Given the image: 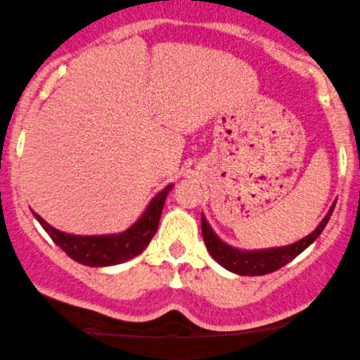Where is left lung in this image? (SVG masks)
Returning a JSON list of instances; mask_svg holds the SVG:
<instances>
[{
  "mask_svg": "<svg viewBox=\"0 0 360 360\" xmlns=\"http://www.w3.org/2000/svg\"><path fill=\"white\" fill-rule=\"evenodd\" d=\"M335 209V202L323 217L321 223L316 226L313 233L308 236L301 238L296 243L288 246H276V248H264V250H241L236 246L224 243L207 223L205 216L202 214V236H204V243L207 252L219 265H223L229 272L238 274V276H265V274L276 272L289 262H292L300 253L304 252L313 241L320 236L325 226L328 224L330 216H332Z\"/></svg>",
  "mask_w": 360,
  "mask_h": 360,
  "instance_id": "left-lung-1",
  "label": "left lung"
}]
</instances>
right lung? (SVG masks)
Masks as SVG:
<instances>
[{"label":"right lung","instance_id":"add662e5","mask_svg":"<svg viewBox=\"0 0 360 360\" xmlns=\"http://www.w3.org/2000/svg\"><path fill=\"white\" fill-rule=\"evenodd\" d=\"M172 188L173 184H169L160 193H156V197H153L139 219L129 226L126 231L117 234H88L84 236V234L64 233L46 223L37 212H32L52 238V241L63 252H66V255H70L72 260L88 265V267H108V265L124 264L144 252V248L149 245L158 229L161 211H163L165 200Z\"/></svg>","mask_w":360,"mask_h":360}]
</instances>
